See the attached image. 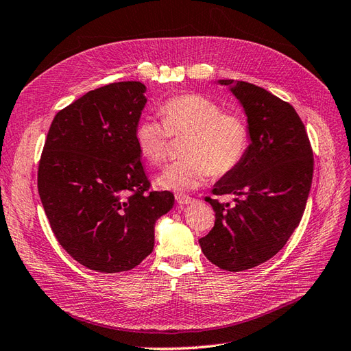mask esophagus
<instances>
[{"instance_id":"obj_1","label":"esophagus","mask_w":351,"mask_h":351,"mask_svg":"<svg viewBox=\"0 0 351 351\" xmlns=\"http://www.w3.org/2000/svg\"><path fill=\"white\" fill-rule=\"evenodd\" d=\"M176 202L180 206H188V204H194L195 202V198H192L186 194H178L176 195Z\"/></svg>"}]
</instances>
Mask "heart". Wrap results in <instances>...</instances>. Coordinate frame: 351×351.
<instances>
[{
    "mask_svg": "<svg viewBox=\"0 0 351 351\" xmlns=\"http://www.w3.org/2000/svg\"><path fill=\"white\" fill-rule=\"evenodd\" d=\"M162 122L144 117L135 127V143L150 165L166 160L171 137L186 138L184 159L167 166L157 185L171 191H192L213 176L236 171L250 149L251 134L245 118L221 110L217 101L198 93L178 95L160 105Z\"/></svg>",
    "mask_w": 351,
    "mask_h": 351,
    "instance_id": "b5f03b06",
    "label": "heart"
}]
</instances>
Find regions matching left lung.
Returning <instances> with one entry per match:
<instances>
[{"label": "left lung", "mask_w": 351, "mask_h": 351, "mask_svg": "<svg viewBox=\"0 0 351 351\" xmlns=\"http://www.w3.org/2000/svg\"><path fill=\"white\" fill-rule=\"evenodd\" d=\"M232 92L246 112L251 144L239 167L211 189L217 197L236 195L234 204L206 198L216 221L199 245L210 263L237 273L273 258L299 226L312 185L313 152L287 101L246 82L234 83Z\"/></svg>", "instance_id": "1"}]
</instances>
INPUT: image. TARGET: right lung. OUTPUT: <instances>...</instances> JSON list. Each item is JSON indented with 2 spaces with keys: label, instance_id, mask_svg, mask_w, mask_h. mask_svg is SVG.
Instances as JSON below:
<instances>
[{
  "label": "right lung",
  "instance_id": "right-lung-1",
  "mask_svg": "<svg viewBox=\"0 0 351 351\" xmlns=\"http://www.w3.org/2000/svg\"><path fill=\"white\" fill-rule=\"evenodd\" d=\"M145 86L119 82L86 93L55 115L38 191L56 241L99 273L137 267L154 247V223L173 207L150 191L135 143Z\"/></svg>",
  "mask_w": 351,
  "mask_h": 351
}]
</instances>
